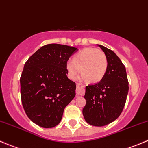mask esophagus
<instances>
[{
  "label": "esophagus",
  "instance_id": "1",
  "mask_svg": "<svg viewBox=\"0 0 148 148\" xmlns=\"http://www.w3.org/2000/svg\"><path fill=\"white\" fill-rule=\"evenodd\" d=\"M77 94L78 95H84V86H81L80 84H77Z\"/></svg>",
  "mask_w": 148,
  "mask_h": 148
}]
</instances>
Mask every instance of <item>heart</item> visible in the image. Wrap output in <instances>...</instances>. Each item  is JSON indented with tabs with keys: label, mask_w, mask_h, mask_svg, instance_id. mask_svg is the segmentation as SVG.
<instances>
[{
	"label": "heart",
	"mask_w": 148,
	"mask_h": 148,
	"mask_svg": "<svg viewBox=\"0 0 148 148\" xmlns=\"http://www.w3.org/2000/svg\"><path fill=\"white\" fill-rule=\"evenodd\" d=\"M108 66L106 55L96 48H86L66 63L68 76L71 79L82 73V79L90 82H98L105 75Z\"/></svg>",
	"instance_id": "b5f03b06"
}]
</instances>
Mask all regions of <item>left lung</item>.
Returning <instances> with one entry per match:
<instances>
[{"instance_id":"1","label":"left lung","mask_w":148,"mask_h":148,"mask_svg":"<svg viewBox=\"0 0 148 148\" xmlns=\"http://www.w3.org/2000/svg\"><path fill=\"white\" fill-rule=\"evenodd\" d=\"M107 56V72L100 82L86 86L83 108L87 123L102 127L111 123L122 113L126 102L129 86L125 65L114 51L98 45Z\"/></svg>"}]
</instances>
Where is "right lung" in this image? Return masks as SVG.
I'll use <instances>...</instances> for the list:
<instances>
[{"mask_svg": "<svg viewBox=\"0 0 148 148\" xmlns=\"http://www.w3.org/2000/svg\"><path fill=\"white\" fill-rule=\"evenodd\" d=\"M77 48L57 44L43 46L25 63L20 79L26 115L44 128L56 126L75 97L76 83L67 77L66 63Z\"/></svg>", "mask_w": 148, "mask_h": 148, "instance_id": "add662e5", "label": "right lung"}]
</instances>
